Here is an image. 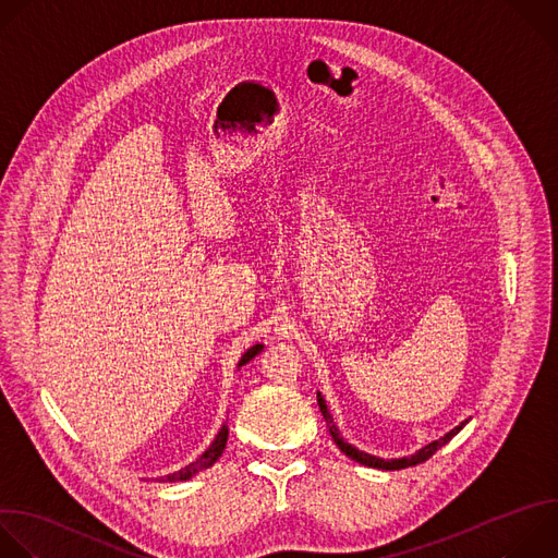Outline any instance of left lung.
<instances>
[{
    "label": "left lung",
    "instance_id": "obj_1",
    "mask_svg": "<svg viewBox=\"0 0 558 558\" xmlns=\"http://www.w3.org/2000/svg\"><path fill=\"white\" fill-rule=\"evenodd\" d=\"M317 405H319V412H322V416H324V421H326V425H328V429H330V436H332V440L337 442V447L350 458V460H354V462H359V464H365V466H373V469H384V471H399V469H408V466H414V464H421V462H425V460H429L440 447H445L462 427H464V423L462 425H458L456 429H451L449 434H445L440 440H434V442H429L427 447H423L418 453H414L412 458H401V460H384V458H375V456H367V453H363V451H359V449H354L352 445H348V442H343V438L339 436V432H337V427L332 425V418H330V414H328V410H326V403H324V399H322V395H317Z\"/></svg>",
    "mask_w": 558,
    "mask_h": 558
}]
</instances>
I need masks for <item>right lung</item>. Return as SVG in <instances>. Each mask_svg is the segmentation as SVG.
I'll use <instances>...</instances> for the list:
<instances>
[{
    "label": "right lung",
    "instance_id": "obj_1",
    "mask_svg": "<svg viewBox=\"0 0 558 558\" xmlns=\"http://www.w3.org/2000/svg\"><path fill=\"white\" fill-rule=\"evenodd\" d=\"M263 350V343H256V345H252L243 356H241V361H239V367L241 365H245V363H250L258 352ZM226 442H228V425H223L221 427V432L217 434V438H215V442L199 456V460H195L193 464H189L185 469H181V471H177V473H170V475H166V477H161L159 482H181V480H191L193 475H197L199 471H206V469H210L219 458H221V453H223V449H226Z\"/></svg>",
    "mask_w": 558,
    "mask_h": 558
}]
</instances>
